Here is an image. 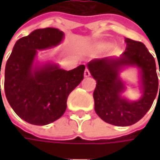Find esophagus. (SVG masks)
Returning <instances> with one entry per match:
<instances>
[{
	"label": "esophagus",
	"mask_w": 160,
	"mask_h": 160,
	"mask_svg": "<svg viewBox=\"0 0 160 160\" xmlns=\"http://www.w3.org/2000/svg\"><path fill=\"white\" fill-rule=\"evenodd\" d=\"M83 75H84V77H90V71L88 70V68H85V70H84V73H83Z\"/></svg>",
	"instance_id": "1"
}]
</instances>
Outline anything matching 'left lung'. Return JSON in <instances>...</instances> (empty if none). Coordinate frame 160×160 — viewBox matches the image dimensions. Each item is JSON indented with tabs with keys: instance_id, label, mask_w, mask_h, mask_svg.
Listing matches in <instances>:
<instances>
[{
	"instance_id": "1",
	"label": "left lung",
	"mask_w": 160,
	"mask_h": 160,
	"mask_svg": "<svg viewBox=\"0 0 160 160\" xmlns=\"http://www.w3.org/2000/svg\"><path fill=\"white\" fill-rule=\"evenodd\" d=\"M125 42L126 51L120 58L95 59L87 65L97 82L93 92L96 113L103 121L118 126H131L138 122L151 108L157 93L158 96L160 93L153 56L142 42L129 38ZM125 64H136L142 70L144 94L137 102H128L120 95L123 85L118 78V70Z\"/></svg>"
}]
</instances>
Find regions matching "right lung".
Wrapping results in <instances>:
<instances>
[{
	"mask_svg": "<svg viewBox=\"0 0 160 160\" xmlns=\"http://www.w3.org/2000/svg\"><path fill=\"white\" fill-rule=\"evenodd\" d=\"M63 36L57 28L34 30L17 41L7 60L5 95L16 114L29 124L44 126L58 119L66 111L69 93L83 79L84 65L69 71L57 65L32 69L37 50L57 45Z\"/></svg>",
	"mask_w": 160,
	"mask_h": 160,
	"instance_id": "obj_1",
	"label": "right lung"
}]
</instances>
